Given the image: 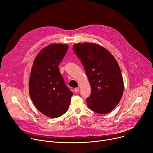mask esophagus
<instances>
[{"instance_id": "34e87169", "label": "esophagus", "mask_w": 153, "mask_h": 153, "mask_svg": "<svg viewBox=\"0 0 153 153\" xmlns=\"http://www.w3.org/2000/svg\"><path fill=\"white\" fill-rule=\"evenodd\" d=\"M74 91L76 93H77V92H79V88H78V87H77V88H74Z\"/></svg>"}]
</instances>
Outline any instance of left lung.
<instances>
[{"instance_id":"obj_1","label":"left lung","mask_w":153,"mask_h":153,"mask_svg":"<svg viewBox=\"0 0 153 153\" xmlns=\"http://www.w3.org/2000/svg\"><path fill=\"white\" fill-rule=\"evenodd\" d=\"M74 53L80 59L91 88L87 98L88 107L105 114L119 103L124 91V82L117 61L104 47L94 43L73 45Z\"/></svg>"}]
</instances>
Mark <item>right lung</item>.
I'll return each instance as SVG.
<instances>
[{
    "instance_id": "add662e5",
    "label": "right lung",
    "mask_w": 153,
    "mask_h": 153,
    "mask_svg": "<svg viewBox=\"0 0 153 153\" xmlns=\"http://www.w3.org/2000/svg\"><path fill=\"white\" fill-rule=\"evenodd\" d=\"M68 49L66 44L47 46L36 57L30 71V97L40 113L51 118L66 113L73 95L58 68Z\"/></svg>"
}]
</instances>
